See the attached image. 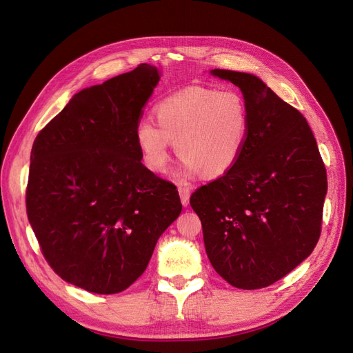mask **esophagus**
Instances as JSON below:
<instances>
[{
    "instance_id": "obj_1",
    "label": "esophagus",
    "mask_w": 353,
    "mask_h": 353,
    "mask_svg": "<svg viewBox=\"0 0 353 353\" xmlns=\"http://www.w3.org/2000/svg\"><path fill=\"white\" fill-rule=\"evenodd\" d=\"M178 193H179V197H181V203H183V206H188V203H190V188L188 187H184V185H181V187H178Z\"/></svg>"
}]
</instances>
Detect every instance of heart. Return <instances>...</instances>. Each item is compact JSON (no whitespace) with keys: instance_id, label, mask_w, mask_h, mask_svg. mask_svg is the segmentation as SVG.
I'll use <instances>...</instances> for the list:
<instances>
[{"instance_id":"obj_1","label":"heart","mask_w":353,"mask_h":353,"mask_svg":"<svg viewBox=\"0 0 353 353\" xmlns=\"http://www.w3.org/2000/svg\"><path fill=\"white\" fill-rule=\"evenodd\" d=\"M150 117L135 126V143L144 166L153 174L166 170L174 143L183 157L181 178L197 174L219 178L236 166L249 140L250 116L243 95L234 90L190 87L169 95Z\"/></svg>"}]
</instances>
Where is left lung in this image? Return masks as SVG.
<instances>
[{"instance_id": "left-lung-1", "label": "left lung", "mask_w": 353, "mask_h": 353, "mask_svg": "<svg viewBox=\"0 0 353 353\" xmlns=\"http://www.w3.org/2000/svg\"><path fill=\"white\" fill-rule=\"evenodd\" d=\"M240 88L249 140L230 172L191 194L208 258L243 290L268 287L312 253L321 234L327 172L302 113L252 73L213 69Z\"/></svg>"}]
</instances>
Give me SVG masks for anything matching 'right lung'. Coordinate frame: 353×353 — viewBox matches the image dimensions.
<instances>
[{
	"instance_id": "obj_1",
	"label": "right lung",
	"mask_w": 353,
	"mask_h": 353,
	"mask_svg": "<svg viewBox=\"0 0 353 353\" xmlns=\"http://www.w3.org/2000/svg\"><path fill=\"white\" fill-rule=\"evenodd\" d=\"M160 74L143 63L83 88L32 145L30 227L54 272L91 293L130 287L183 209L176 187L141 163L134 137Z\"/></svg>"
}]
</instances>
